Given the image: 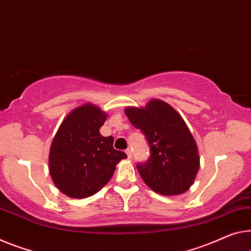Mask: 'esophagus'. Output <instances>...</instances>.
<instances>
[{
	"label": "esophagus",
	"mask_w": 251,
	"mask_h": 251,
	"mask_svg": "<svg viewBox=\"0 0 251 251\" xmlns=\"http://www.w3.org/2000/svg\"><path fill=\"white\" fill-rule=\"evenodd\" d=\"M126 155H128V158L129 159H131V158H132V151H131V149L130 148H128L126 150Z\"/></svg>",
	"instance_id": "esophagus-1"
}]
</instances>
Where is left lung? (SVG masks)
<instances>
[{
	"label": "left lung",
	"instance_id": "8db88e82",
	"mask_svg": "<svg viewBox=\"0 0 251 251\" xmlns=\"http://www.w3.org/2000/svg\"><path fill=\"white\" fill-rule=\"evenodd\" d=\"M126 114L141 131L150 156L137 168L148 186L163 195L187 191L199 172L198 146L180 115L167 103L152 100L147 106L126 107Z\"/></svg>",
	"mask_w": 251,
	"mask_h": 251
}]
</instances>
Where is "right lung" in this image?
<instances>
[{
  "label": "right lung",
  "instance_id": "right-lung-1",
  "mask_svg": "<svg viewBox=\"0 0 251 251\" xmlns=\"http://www.w3.org/2000/svg\"><path fill=\"white\" fill-rule=\"evenodd\" d=\"M106 114L85 104L72 111L53 138L49 153V171L53 183L71 198L95 194L115 171L126 153L114 149L113 137H103L100 128Z\"/></svg>",
  "mask_w": 251,
  "mask_h": 251
}]
</instances>
